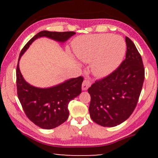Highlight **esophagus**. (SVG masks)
Here are the masks:
<instances>
[{
  "label": "esophagus",
  "mask_w": 158,
  "mask_h": 158,
  "mask_svg": "<svg viewBox=\"0 0 158 158\" xmlns=\"http://www.w3.org/2000/svg\"><path fill=\"white\" fill-rule=\"evenodd\" d=\"M90 86V82L88 80H85L82 83V90H86Z\"/></svg>",
  "instance_id": "1"
}]
</instances>
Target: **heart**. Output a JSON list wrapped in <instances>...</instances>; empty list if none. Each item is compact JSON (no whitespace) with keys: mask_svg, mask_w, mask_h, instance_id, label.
<instances>
[{"mask_svg":"<svg viewBox=\"0 0 158 158\" xmlns=\"http://www.w3.org/2000/svg\"><path fill=\"white\" fill-rule=\"evenodd\" d=\"M126 48L122 36L111 34L81 36L73 43L75 56L81 61L92 63L93 73L98 77L107 76L119 65Z\"/></svg>","mask_w":158,"mask_h":158,"instance_id":"1","label":"heart"}]
</instances>
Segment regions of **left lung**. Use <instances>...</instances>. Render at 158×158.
Listing matches in <instances>:
<instances>
[{"label":"left lung","mask_w":158,"mask_h":158,"mask_svg":"<svg viewBox=\"0 0 158 158\" xmlns=\"http://www.w3.org/2000/svg\"><path fill=\"white\" fill-rule=\"evenodd\" d=\"M126 59L107 77L88 88L89 113L101 126L112 127L126 121L135 110L142 91L144 68L142 57L130 39L126 36Z\"/></svg>","instance_id":"8db88e82"}]
</instances>
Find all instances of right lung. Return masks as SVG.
<instances>
[{
  "label": "right lung",
  "mask_w": 158,
  "mask_h": 158,
  "mask_svg": "<svg viewBox=\"0 0 158 158\" xmlns=\"http://www.w3.org/2000/svg\"><path fill=\"white\" fill-rule=\"evenodd\" d=\"M74 31L56 32L42 31L32 37L23 47L19 55L16 68L17 94L23 111L34 124L45 129L60 126L69 116L68 104L81 93L83 77L70 78L49 88H38L30 85L23 78L19 69V60L36 39L47 37L60 43L65 42Z\"/></svg>",
  "instance_id": "1"
}]
</instances>
